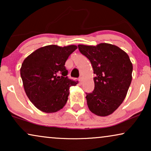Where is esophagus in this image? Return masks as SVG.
Listing matches in <instances>:
<instances>
[{
    "label": "esophagus",
    "mask_w": 151,
    "mask_h": 151,
    "mask_svg": "<svg viewBox=\"0 0 151 151\" xmlns=\"http://www.w3.org/2000/svg\"><path fill=\"white\" fill-rule=\"evenodd\" d=\"M78 80H79L80 83L82 84V78H78Z\"/></svg>",
    "instance_id": "esophagus-1"
}]
</instances>
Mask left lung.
Masks as SVG:
<instances>
[{
	"instance_id": "left-lung-1",
	"label": "left lung",
	"mask_w": 151,
	"mask_h": 151,
	"mask_svg": "<svg viewBox=\"0 0 151 151\" xmlns=\"http://www.w3.org/2000/svg\"><path fill=\"white\" fill-rule=\"evenodd\" d=\"M78 49L91 63L95 88L86 93L89 110L98 116L113 113L123 102L131 83L133 65L125 51L115 45H79Z\"/></svg>"
}]
</instances>
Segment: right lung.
Returning a JSON list of instances; mask_svg holds the SVG:
<instances>
[{
  "mask_svg": "<svg viewBox=\"0 0 151 151\" xmlns=\"http://www.w3.org/2000/svg\"><path fill=\"white\" fill-rule=\"evenodd\" d=\"M77 46L47 45L31 53L24 60L20 76L24 91L35 106L45 113H55L67 102L69 87L78 82L67 77L65 67L68 58Z\"/></svg>",
  "mask_w": 151,
  "mask_h": 151,
  "instance_id": "right-lung-1",
  "label": "right lung"
}]
</instances>
